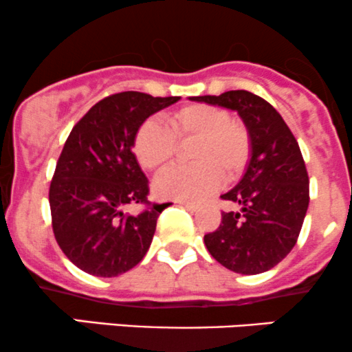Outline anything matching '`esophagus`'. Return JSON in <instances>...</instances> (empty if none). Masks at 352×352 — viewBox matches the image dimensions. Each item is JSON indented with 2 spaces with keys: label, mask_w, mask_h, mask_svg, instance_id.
<instances>
[{
  "label": "esophagus",
  "mask_w": 352,
  "mask_h": 352,
  "mask_svg": "<svg viewBox=\"0 0 352 352\" xmlns=\"http://www.w3.org/2000/svg\"><path fill=\"white\" fill-rule=\"evenodd\" d=\"M181 206H184L186 209H189V211H195V209L197 208L195 203H188V201H179Z\"/></svg>",
  "instance_id": "1"
}]
</instances>
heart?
<instances>
[{
    "instance_id": "1",
    "label": "heart",
    "mask_w": 352,
    "mask_h": 352,
    "mask_svg": "<svg viewBox=\"0 0 352 352\" xmlns=\"http://www.w3.org/2000/svg\"><path fill=\"white\" fill-rule=\"evenodd\" d=\"M166 126L148 120L138 128L133 149L148 171H161L173 161L177 144L192 143L191 168H173L155 181L161 199L195 201L231 183L246 169L251 136L246 126L232 121L226 109L211 104H189L166 116Z\"/></svg>"
}]
</instances>
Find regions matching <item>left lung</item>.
<instances>
[{
  "mask_svg": "<svg viewBox=\"0 0 352 352\" xmlns=\"http://www.w3.org/2000/svg\"><path fill=\"white\" fill-rule=\"evenodd\" d=\"M192 101L232 109L251 136L243 179L221 196L241 211L221 212L219 228L204 234V244L216 261L239 274L270 271L294 248L309 206V177L298 141L281 114L250 91Z\"/></svg>",
  "mask_w": 352,
  "mask_h": 352,
  "instance_id": "obj_1",
  "label": "left lung"
}]
</instances>
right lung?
<instances>
[{
	"label": "right lung",
	"mask_w": 352,
	"mask_h": 352,
	"mask_svg": "<svg viewBox=\"0 0 352 352\" xmlns=\"http://www.w3.org/2000/svg\"><path fill=\"white\" fill-rule=\"evenodd\" d=\"M140 91L111 94L71 129L50 186L56 243L74 266L100 278L133 270L151 246L161 204L148 201V177L133 153L138 128L179 101ZM128 204H144L128 215Z\"/></svg>",
	"instance_id": "1"
}]
</instances>
